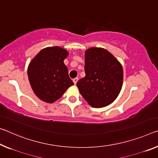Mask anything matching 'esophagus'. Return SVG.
Wrapping results in <instances>:
<instances>
[{"instance_id": "1", "label": "esophagus", "mask_w": 158, "mask_h": 158, "mask_svg": "<svg viewBox=\"0 0 158 158\" xmlns=\"http://www.w3.org/2000/svg\"><path fill=\"white\" fill-rule=\"evenodd\" d=\"M78 80H79V79L77 78V77H76V78H74V79H73V82H74V84H77V82L78 81Z\"/></svg>"}]
</instances>
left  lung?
<instances>
[{"label": "left lung", "mask_w": 158, "mask_h": 158, "mask_svg": "<svg viewBox=\"0 0 158 158\" xmlns=\"http://www.w3.org/2000/svg\"><path fill=\"white\" fill-rule=\"evenodd\" d=\"M86 76L77 83L80 94L94 107L111 104L118 96L123 83L120 62L107 50L91 48L85 51Z\"/></svg>", "instance_id": "obj_1"}]
</instances>
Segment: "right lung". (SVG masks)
I'll return each instance as SVG.
<instances>
[{
	"label": "right lung",
	"instance_id": "obj_1",
	"mask_svg": "<svg viewBox=\"0 0 158 158\" xmlns=\"http://www.w3.org/2000/svg\"><path fill=\"white\" fill-rule=\"evenodd\" d=\"M68 54L60 47H48L42 49L30 62L27 70L29 83L41 101L52 103L74 85L64 64Z\"/></svg>",
	"mask_w": 158,
	"mask_h": 158
}]
</instances>
